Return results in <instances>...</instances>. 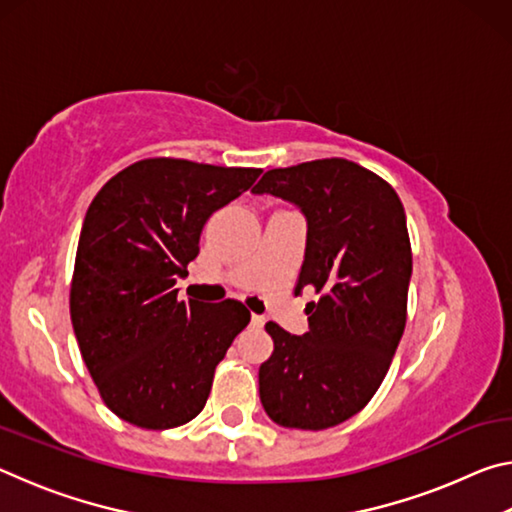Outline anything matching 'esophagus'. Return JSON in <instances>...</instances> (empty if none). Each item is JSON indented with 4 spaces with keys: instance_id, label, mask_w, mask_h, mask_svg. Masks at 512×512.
I'll list each match as a JSON object with an SVG mask.
<instances>
[{
    "instance_id": "1",
    "label": "esophagus",
    "mask_w": 512,
    "mask_h": 512,
    "mask_svg": "<svg viewBox=\"0 0 512 512\" xmlns=\"http://www.w3.org/2000/svg\"><path fill=\"white\" fill-rule=\"evenodd\" d=\"M250 320H253V325H257V327H262L266 323V318L259 316V314H253V316H250Z\"/></svg>"
}]
</instances>
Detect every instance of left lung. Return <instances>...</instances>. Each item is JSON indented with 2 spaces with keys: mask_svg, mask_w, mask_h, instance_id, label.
Wrapping results in <instances>:
<instances>
[{
  "mask_svg": "<svg viewBox=\"0 0 512 512\" xmlns=\"http://www.w3.org/2000/svg\"><path fill=\"white\" fill-rule=\"evenodd\" d=\"M255 194L300 207L307 248L296 293L314 287L309 332L266 323L273 354L259 366V400L273 422L320 431L366 406L391 368L406 325L411 241L395 189L343 158L266 171Z\"/></svg>",
  "mask_w": 512,
  "mask_h": 512,
  "instance_id": "8db88e82",
  "label": "left lung"
}]
</instances>
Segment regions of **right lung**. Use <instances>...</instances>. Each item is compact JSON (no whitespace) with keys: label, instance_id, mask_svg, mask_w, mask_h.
Masks as SVG:
<instances>
[{"label":"right lung","instance_id":"obj_1","mask_svg":"<svg viewBox=\"0 0 512 512\" xmlns=\"http://www.w3.org/2000/svg\"><path fill=\"white\" fill-rule=\"evenodd\" d=\"M259 173L149 158L112 176L90 203L69 314L101 400L121 420L162 431L203 411L250 311L239 300H178L173 284L198 255L207 219Z\"/></svg>","mask_w":512,"mask_h":512}]
</instances>
